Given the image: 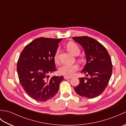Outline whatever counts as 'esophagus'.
Here are the masks:
<instances>
[{
  "mask_svg": "<svg viewBox=\"0 0 126 126\" xmlns=\"http://www.w3.org/2000/svg\"><path fill=\"white\" fill-rule=\"evenodd\" d=\"M64 79H70L71 78V77H68V76H64Z\"/></svg>",
  "mask_w": 126,
  "mask_h": 126,
  "instance_id": "1",
  "label": "esophagus"
}]
</instances>
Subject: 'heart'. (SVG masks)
<instances>
[{
    "mask_svg": "<svg viewBox=\"0 0 126 126\" xmlns=\"http://www.w3.org/2000/svg\"><path fill=\"white\" fill-rule=\"evenodd\" d=\"M67 49L71 54L74 55L79 53V49L77 44L73 42H70L67 44ZM59 55V50H57L55 54V60L57 61ZM79 69V66L76 64H64L59 68V73L66 76H71Z\"/></svg>",
    "mask_w": 126,
    "mask_h": 126,
    "instance_id": "heart-1",
    "label": "heart"
}]
</instances>
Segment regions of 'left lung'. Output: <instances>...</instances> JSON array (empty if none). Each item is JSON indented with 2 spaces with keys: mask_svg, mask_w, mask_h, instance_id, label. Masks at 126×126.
I'll list each match as a JSON object with an SVG mask.
<instances>
[{
  "mask_svg": "<svg viewBox=\"0 0 126 126\" xmlns=\"http://www.w3.org/2000/svg\"><path fill=\"white\" fill-rule=\"evenodd\" d=\"M73 39L84 49L86 64L81 73L87 77L79 78V83L74 90L83 97H97L103 92L111 76V58L105 47L95 39L87 36L74 37Z\"/></svg>",
  "mask_w": 126,
  "mask_h": 126,
  "instance_id": "obj_1",
  "label": "left lung"
}]
</instances>
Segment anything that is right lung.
<instances>
[{"label": "right lung", "instance_id": "right-lung-1", "mask_svg": "<svg viewBox=\"0 0 126 126\" xmlns=\"http://www.w3.org/2000/svg\"><path fill=\"white\" fill-rule=\"evenodd\" d=\"M62 38L40 37L26 45L17 63L19 79L27 94L37 101L49 100L57 93L63 77L49 74L56 71L55 54Z\"/></svg>", "mask_w": 126, "mask_h": 126}]
</instances>
